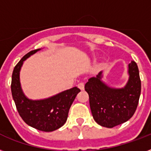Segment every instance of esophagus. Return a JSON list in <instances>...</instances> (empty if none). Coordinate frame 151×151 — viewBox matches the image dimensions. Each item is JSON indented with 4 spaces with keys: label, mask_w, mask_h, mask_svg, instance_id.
Instances as JSON below:
<instances>
[{
    "label": "esophagus",
    "mask_w": 151,
    "mask_h": 151,
    "mask_svg": "<svg viewBox=\"0 0 151 151\" xmlns=\"http://www.w3.org/2000/svg\"><path fill=\"white\" fill-rule=\"evenodd\" d=\"M78 87L81 90H84L85 89V84H84L83 82L79 83V84L78 85Z\"/></svg>",
    "instance_id": "esophagus-1"
}]
</instances>
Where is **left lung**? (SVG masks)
<instances>
[{"mask_svg":"<svg viewBox=\"0 0 151 151\" xmlns=\"http://www.w3.org/2000/svg\"><path fill=\"white\" fill-rule=\"evenodd\" d=\"M129 79L123 88L108 87L101 81L102 72L85 85L93 118L101 126L114 128L129 121L136 112L141 92V81L136 62L129 65Z\"/></svg>","mask_w":151,"mask_h":151,"instance_id":"left-lung-1","label":"left lung"}]
</instances>
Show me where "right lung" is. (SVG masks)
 <instances>
[{"instance_id": "1", "label": "right lung", "mask_w": 151, "mask_h": 151, "mask_svg": "<svg viewBox=\"0 0 151 151\" xmlns=\"http://www.w3.org/2000/svg\"><path fill=\"white\" fill-rule=\"evenodd\" d=\"M40 49L26 54L14 68L11 89L16 109L28 125L43 132H52L65 124L73 100L81 90L77 87L42 100H30L25 96L20 86L19 71L23 61Z\"/></svg>"}]
</instances>
